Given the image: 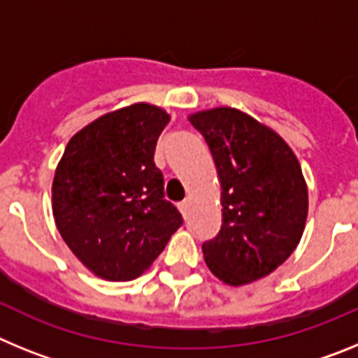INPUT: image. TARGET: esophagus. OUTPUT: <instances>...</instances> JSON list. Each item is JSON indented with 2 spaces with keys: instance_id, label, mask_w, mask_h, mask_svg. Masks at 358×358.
Returning <instances> with one entry per match:
<instances>
[{
  "instance_id": "esophagus-1",
  "label": "esophagus",
  "mask_w": 358,
  "mask_h": 358,
  "mask_svg": "<svg viewBox=\"0 0 358 358\" xmlns=\"http://www.w3.org/2000/svg\"><path fill=\"white\" fill-rule=\"evenodd\" d=\"M189 208H192V202H189V201H182V202H179V211H181L182 217H185V218L188 217Z\"/></svg>"
}]
</instances>
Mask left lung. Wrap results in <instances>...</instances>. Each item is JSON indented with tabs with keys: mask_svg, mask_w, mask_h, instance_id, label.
Wrapping results in <instances>:
<instances>
[{
	"mask_svg": "<svg viewBox=\"0 0 358 358\" xmlns=\"http://www.w3.org/2000/svg\"><path fill=\"white\" fill-rule=\"evenodd\" d=\"M206 140L220 182L222 227L202 243L208 268L227 285L268 276L297 248L308 188L292 148L273 129L235 107L188 116Z\"/></svg>",
	"mask_w": 358,
	"mask_h": 358,
	"instance_id": "1",
	"label": "left lung"
}]
</instances>
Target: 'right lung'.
<instances>
[{"label": "right lung", "mask_w": 358, "mask_h": 358, "mask_svg": "<svg viewBox=\"0 0 358 358\" xmlns=\"http://www.w3.org/2000/svg\"><path fill=\"white\" fill-rule=\"evenodd\" d=\"M169 122L166 110L145 102L110 110L73 136L57 164V229L102 280L143 274L182 226L181 213L163 199V173L154 163Z\"/></svg>", "instance_id": "obj_1"}]
</instances>
